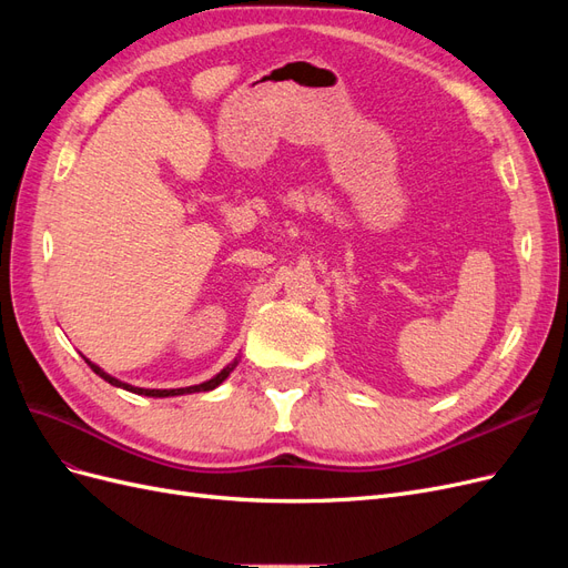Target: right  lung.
<instances>
[{
    "instance_id": "1",
    "label": "right lung",
    "mask_w": 568,
    "mask_h": 568,
    "mask_svg": "<svg viewBox=\"0 0 568 568\" xmlns=\"http://www.w3.org/2000/svg\"><path fill=\"white\" fill-rule=\"evenodd\" d=\"M80 357L84 359V363H88L90 367H92V372L94 374H99L101 379L104 382H109L111 386H118V388H125V390H132V393H140V395H149V398H168V395H184V393H199V390H213V388H217L222 382L227 379V376L234 372V367L239 365V359L234 357V363H230L225 369H220V374H215L213 379H209V382H203V384H196V386H186V388H140V386H132V384H125V382H120V379H115V376H111V374H106L104 369L101 367H97L94 363H90L88 357H84L82 353H80Z\"/></svg>"
}]
</instances>
